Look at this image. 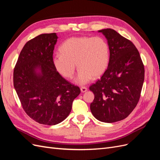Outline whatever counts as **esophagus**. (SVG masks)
I'll return each instance as SVG.
<instances>
[{
  "instance_id": "esophagus-1",
  "label": "esophagus",
  "mask_w": 160,
  "mask_h": 160,
  "mask_svg": "<svg viewBox=\"0 0 160 160\" xmlns=\"http://www.w3.org/2000/svg\"><path fill=\"white\" fill-rule=\"evenodd\" d=\"M87 91H88V88H85V87H81V91L82 93H85Z\"/></svg>"
}]
</instances>
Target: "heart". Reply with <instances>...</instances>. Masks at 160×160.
Segmentation results:
<instances>
[{"instance_id": "b5f03b06", "label": "heart", "mask_w": 160, "mask_h": 160, "mask_svg": "<svg viewBox=\"0 0 160 160\" xmlns=\"http://www.w3.org/2000/svg\"><path fill=\"white\" fill-rule=\"evenodd\" d=\"M59 51L61 54L52 59L55 70L62 77L71 79L77 64L79 70L75 81L79 85H85L93 77L101 76L109 65V46L101 37H71L62 43Z\"/></svg>"}]
</instances>
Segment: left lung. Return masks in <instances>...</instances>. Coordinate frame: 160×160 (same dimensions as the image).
<instances>
[{"label":"left lung","instance_id":"1","mask_svg":"<svg viewBox=\"0 0 160 160\" xmlns=\"http://www.w3.org/2000/svg\"><path fill=\"white\" fill-rule=\"evenodd\" d=\"M107 38L109 62L101 79L89 87L95 98L90 105L100 122L123 120L138 103L144 81V66L139 52L129 40L111 28L98 31Z\"/></svg>","mask_w":160,"mask_h":160}]
</instances>
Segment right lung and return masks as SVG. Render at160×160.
<instances>
[{
  "label": "right lung",
  "instance_id": "right-lung-1",
  "mask_svg": "<svg viewBox=\"0 0 160 160\" xmlns=\"http://www.w3.org/2000/svg\"><path fill=\"white\" fill-rule=\"evenodd\" d=\"M58 37L41 34L23 47L14 69V88L23 109L35 122L53 125L65 119L81 90L58 73L52 59Z\"/></svg>",
  "mask_w": 160,
  "mask_h": 160
}]
</instances>
